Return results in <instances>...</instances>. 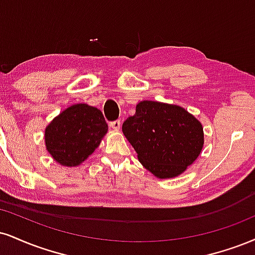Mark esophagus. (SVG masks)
<instances>
[{"mask_svg": "<svg viewBox=\"0 0 255 255\" xmlns=\"http://www.w3.org/2000/svg\"><path fill=\"white\" fill-rule=\"evenodd\" d=\"M109 126L110 128H113V129L118 130L120 129V127H121V121H120V120H115V121L109 122Z\"/></svg>", "mask_w": 255, "mask_h": 255, "instance_id": "1", "label": "esophagus"}]
</instances>
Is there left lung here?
Here are the masks:
<instances>
[{"label":"left lung","mask_w":255,"mask_h":255,"mask_svg":"<svg viewBox=\"0 0 255 255\" xmlns=\"http://www.w3.org/2000/svg\"><path fill=\"white\" fill-rule=\"evenodd\" d=\"M122 131L147 170L158 178L176 177L203 147V128L195 116L171 104L143 101L122 125Z\"/></svg>","instance_id":"1"}]
</instances>
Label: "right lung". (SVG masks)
Returning a JSON list of instances; mask_svg holds the SVG:
<instances>
[{"mask_svg": "<svg viewBox=\"0 0 255 255\" xmlns=\"http://www.w3.org/2000/svg\"><path fill=\"white\" fill-rule=\"evenodd\" d=\"M107 130L108 125L100 109L75 104L46 128V148L59 164L77 166L97 148Z\"/></svg>", "mask_w": 255, "mask_h": 255, "instance_id": "right-lung-1", "label": "right lung"}]
</instances>
